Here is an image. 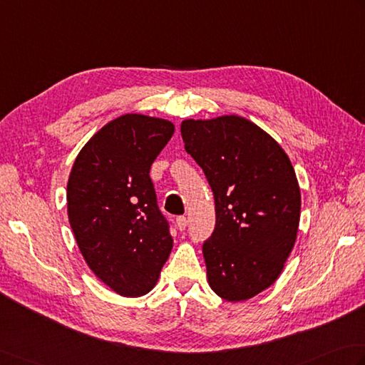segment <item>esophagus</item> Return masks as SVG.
Segmentation results:
<instances>
[{
  "label": "esophagus",
  "instance_id": "1",
  "mask_svg": "<svg viewBox=\"0 0 365 365\" xmlns=\"http://www.w3.org/2000/svg\"><path fill=\"white\" fill-rule=\"evenodd\" d=\"M175 225H177L178 230L183 231L185 227H187V225H188V220H187V217H183V215L177 217V220H175Z\"/></svg>",
  "mask_w": 365,
  "mask_h": 365
}]
</instances>
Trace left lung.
Instances as JSON below:
<instances>
[{"instance_id":"obj_1","label":"left lung","mask_w":365,"mask_h":365,"mask_svg":"<svg viewBox=\"0 0 365 365\" xmlns=\"http://www.w3.org/2000/svg\"><path fill=\"white\" fill-rule=\"evenodd\" d=\"M180 131L215 199V230L202 245L209 284L225 301H247L277 280L294 247V168L267 133L237 115L185 120Z\"/></svg>"}]
</instances>
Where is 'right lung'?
Listing matches in <instances>:
<instances>
[{
    "instance_id": "obj_1",
    "label": "right lung",
    "mask_w": 365,
    "mask_h": 365,
    "mask_svg": "<svg viewBox=\"0 0 365 365\" xmlns=\"http://www.w3.org/2000/svg\"><path fill=\"white\" fill-rule=\"evenodd\" d=\"M174 134L168 120L126 113L101 128L77 155L68 182V215L95 275L120 296L155 287L173 250L152 178Z\"/></svg>"
}]
</instances>
